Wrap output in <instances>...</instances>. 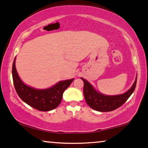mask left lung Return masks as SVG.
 Wrapping results in <instances>:
<instances>
[{"instance_id":"obj_1","label":"left lung","mask_w":148,"mask_h":148,"mask_svg":"<svg viewBox=\"0 0 148 148\" xmlns=\"http://www.w3.org/2000/svg\"><path fill=\"white\" fill-rule=\"evenodd\" d=\"M84 82V95L87 104L92 109L100 112H110L122 106L134 92L137 78L129 90L125 94L117 96H106L98 93L93 88L90 83L82 78Z\"/></svg>"}]
</instances>
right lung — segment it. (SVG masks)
Returning <instances> with one entry per match:
<instances>
[{"mask_svg":"<svg viewBox=\"0 0 148 148\" xmlns=\"http://www.w3.org/2000/svg\"><path fill=\"white\" fill-rule=\"evenodd\" d=\"M13 84L18 96L26 104L40 111H50L56 108L62 100L64 90L74 79L58 82L52 88L46 90H36L26 86L18 76L15 68V58L12 67Z\"/></svg>","mask_w":148,"mask_h":148,"instance_id":"obj_1","label":"right lung"}]
</instances>
